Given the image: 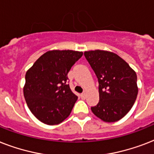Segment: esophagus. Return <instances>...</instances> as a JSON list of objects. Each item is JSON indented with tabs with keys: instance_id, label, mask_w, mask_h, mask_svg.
Wrapping results in <instances>:
<instances>
[{
	"instance_id": "34e87169",
	"label": "esophagus",
	"mask_w": 154,
	"mask_h": 154,
	"mask_svg": "<svg viewBox=\"0 0 154 154\" xmlns=\"http://www.w3.org/2000/svg\"><path fill=\"white\" fill-rule=\"evenodd\" d=\"M81 97H82V99H85V97H86V94L85 93H82V94H81Z\"/></svg>"
}]
</instances>
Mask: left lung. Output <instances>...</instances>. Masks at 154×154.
I'll return each instance as SVG.
<instances>
[{
  "instance_id": "left-lung-1",
  "label": "left lung",
  "mask_w": 154,
  "mask_h": 154,
  "mask_svg": "<svg viewBox=\"0 0 154 154\" xmlns=\"http://www.w3.org/2000/svg\"><path fill=\"white\" fill-rule=\"evenodd\" d=\"M84 55L99 83V102L92 112L105 122H115L128 113L136 101L138 88L135 71L122 57L104 50Z\"/></svg>"
}]
</instances>
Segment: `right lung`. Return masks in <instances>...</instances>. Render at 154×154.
Returning a JSON list of instances; mask_svg holds the SVG:
<instances>
[{
	"label": "right lung",
	"mask_w": 154,
	"mask_h": 154,
	"mask_svg": "<svg viewBox=\"0 0 154 154\" xmlns=\"http://www.w3.org/2000/svg\"><path fill=\"white\" fill-rule=\"evenodd\" d=\"M82 55L73 50L48 51L26 72L24 97L40 122L53 125L69 116L77 96L67 84V75Z\"/></svg>",
	"instance_id": "1"
}]
</instances>
